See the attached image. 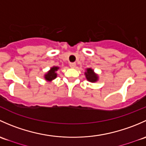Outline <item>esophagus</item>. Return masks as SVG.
I'll list each match as a JSON object with an SVG mask.
<instances>
[{"instance_id":"1","label":"esophagus","mask_w":146,"mask_h":146,"mask_svg":"<svg viewBox=\"0 0 146 146\" xmlns=\"http://www.w3.org/2000/svg\"><path fill=\"white\" fill-rule=\"evenodd\" d=\"M70 67H72V68H74V67H76V63H75V62H70Z\"/></svg>"}]
</instances>
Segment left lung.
I'll return each instance as SVG.
<instances>
[{"label":"left lung","mask_w":146,"mask_h":146,"mask_svg":"<svg viewBox=\"0 0 146 146\" xmlns=\"http://www.w3.org/2000/svg\"><path fill=\"white\" fill-rule=\"evenodd\" d=\"M86 77L87 80L91 82H95L98 80V76L94 73V70L92 69H87V71L85 72Z\"/></svg>","instance_id":"obj_1"}]
</instances>
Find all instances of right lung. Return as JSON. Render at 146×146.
Segmentation results:
<instances>
[{
    "label": "right lung",
    "mask_w": 146,
    "mask_h": 146,
    "mask_svg": "<svg viewBox=\"0 0 146 146\" xmlns=\"http://www.w3.org/2000/svg\"><path fill=\"white\" fill-rule=\"evenodd\" d=\"M59 69V67H53L50 69V71L48 72L46 75H45V79L48 81H51L52 79H55L57 76V74L55 73V72Z\"/></svg>",
    "instance_id": "obj_1"
}]
</instances>
